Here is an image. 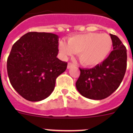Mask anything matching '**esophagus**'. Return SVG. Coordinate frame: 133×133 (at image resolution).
Returning a JSON list of instances; mask_svg holds the SVG:
<instances>
[{
  "label": "esophagus",
  "instance_id": "34e87169",
  "mask_svg": "<svg viewBox=\"0 0 133 133\" xmlns=\"http://www.w3.org/2000/svg\"><path fill=\"white\" fill-rule=\"evenodd\" d=\"M74 66H75V65L74 64H72V63H68V66H67L68 69H70V68H72V67H74Z\"/></svg>",
  "mask_w": 133,
  "mask_h": 133
}]
</instances>
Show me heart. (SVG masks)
Here are the masks:
<instances>
[{
	"instance_id": "heart-1",
	"label": "heart",
	"mask_w": 133,
	"mask_h": 133,
	"mask_svg": "<svg viewBox=\"0 0 133 133\" xmlns=\"http://www.w3.org/2000/svg\"><path fill=\"white\" fill-rule=\"evenodd\" d=\"M112 41L107 34L89 33L77 35L69 38L67 43L61 41L60 52L64 56L78 54L83 65L95 66L102 63L110 53Z\"/></svg>"
}]
</instances>
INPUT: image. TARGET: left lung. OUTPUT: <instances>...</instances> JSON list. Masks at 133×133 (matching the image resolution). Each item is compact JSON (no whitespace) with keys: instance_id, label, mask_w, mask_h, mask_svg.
Here are the masks:
<instances>
[{"instance_id":"left-lung-1","label":"left lung","mask_w":133,"mask_h":133,"mask_svg":"<svg viewBox=\"0 0 133 133\" xmlns=\"http://www.w3.org/2000/svg\"><path fill=\"white\" fill-rule=\"evenodd\" d=\"M110 35L113 50L107 58L92 69H80L76 87L86 98L102 100L110 96L118 89L126 72V47L116 35Z\"/></svg>"}]
</instances>
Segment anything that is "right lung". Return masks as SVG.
<instances>
[{
	"label": "right lung",
	"mask_w": 133,
	"mask_h": 133,
	"mask_svg": "<svg viewBox=\"0 0 133 133\" xmlns=\"http://www.w3.org/2000/svg\"><path fill=\"white\" fill-rule=\"evenodd\" d=\"M58 36L29 32L12 47L7 59L10 84L27 101H40L52 92L56 78L67 63L58 59Z\"/></svg>",
	"instance_id": "right-lung-1"
}]
</instances>
